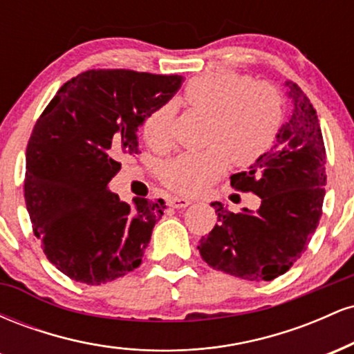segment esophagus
I'll return each instance as SVG.
<instances>
[{
  "instance_id": "esophagus-1",
  "label": "esophagus",
  "mask_w": 354,
  "mask_h": 354,
  "mask_svg": "<svg viewBox=\"0 0 354 354\" xmlns=\"http://www.w3.org/2000/svg\"><path fill=\"white\" fill-rule=\"evenodd\" d=\"M191 200L188 198H180V196H173L168 200V205L171 206V208H186V206L191 205Z\"/></svg>"
}]
</instances>
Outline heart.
Masks as SVG:
<instances>
[{
	"mask_svg": "<svg viewBox=\"0 0 354 354\" xmlns=\"http://www.w3.org/2000/svg\"><path fill=\"white\" fill-rule=\"evenodd\" d=\"M185 101L211 116L209 148L176 158L165 168L163 181L174 193L196 196L228 169L245 166L270 148L281 123V98L268 83H253L236 73H213L191 80ZM171 103L148 116L143 135L154 148L171 145Z\"/></svg>",
	"mask_w": 354,
	"mask_h": 354,
	"instance_id": "1",
	"label": "heart"
}]
</instances>
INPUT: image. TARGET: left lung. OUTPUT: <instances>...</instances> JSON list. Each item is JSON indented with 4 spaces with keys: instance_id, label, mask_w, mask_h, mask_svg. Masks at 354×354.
I'll use <instances>...</instances> for the list:
<instances>
[{
    "instance_id": "obj_1",
    "label": "left lung",
    "mask_w": 354,
    "mask_h": 354,
    "mask_svg": "<svg viewBox=\"0 0 354 354\" xmlns=\"http://www.w3.org/2000/svg\"><path fill=\"white\" fill-rule=\"evenodd\" d=\"M291 113L271 149L231 186L261 198L256 211L216 208L218 225L200 241V253L214 270L248 281H271L301 258L321 218L326 186V151L315 108L293 81H286Z\"/></svg>"
}]
</instances>
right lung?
<instances>
[{"instance_id":"obj_1","label":"right lung","mask_w":354,"mask_h":354,"mask_svg":"<svg viewBox=\"0 0 354 354\" xmlns=\"http://www.w3.org/2000/svg\"><path fill=\"white\" fill-rule=\"evenodd\" d=\"M183 76L91 70L64 83L36 121L26 148L24 201L44 254L61 273L101 284L141 265L165 201H121L108 189L138 131Z\"/></svg>"}]
</instances>
